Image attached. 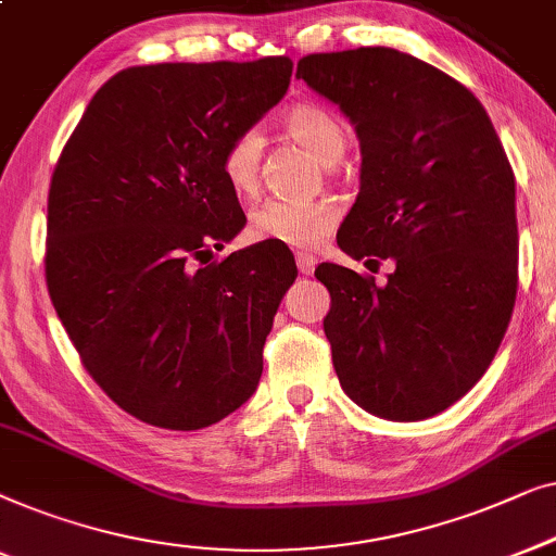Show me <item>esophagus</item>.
I'll list each match as a JSON object with an SVG mask.
<instances>
[{"mask_svg": "<svg viewBox=\"0 0 556 556\" xmlns=\"http://www.w3.org/2000/svg\"><path fill=\"white\" fill-rule=\"evenodd\" d=\"M294 262H296V269H300L302 275H312V269H315V264H317L315 256L307 254V252H296Z\"/></svg>", "mask_w": 556, "mask_h": 556, "instance_id": "obj_1", "label": "esophagus"}]
</instances>
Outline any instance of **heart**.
<instances>
[{"instance_id":"1","label":"heart","mask_w":556,"mask_h":556,"mask_svg":"<svg viewBox=\"0 0 556 556\" xmlns=\"http://www.w3.org/2000/svg\"><path fill=\"white\" fill-rule=\"evenodd\" d=\"M281 130L307 148L323 163H334L345 153L348 136L338 115L315 103H294L281 115ZM262 136L244 128L226 140L222 148V174L233 193L249 197L260 186ZM340 222V208L327 199L289 201L269 199L249 214V233L256 241L307 249L323 241Z\"/></svg>"}]
</instances>
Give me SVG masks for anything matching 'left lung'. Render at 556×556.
Here are the masks:
<instances>
[{
  "mask_svg": "<svg viewBox=\"0 0 556 556\" xmlns=\"http://www.w3.org/2000/svg\"><path fill=\"white\" fill-rule=\"evenodd\" d=\"M296 77L353 121L363 168L338 244L388 285L319 264L340 386L388 420L464 397L502 345L519 285L514 170L473 92L390 47L307 54Z\"/></svg>",
  "mask_w": 556,
  "mask_h": 556,
  "instance_id": "left-lung-1",
  "label": "left lung"
}]
</instances>
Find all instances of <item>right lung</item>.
Listing matches in <instances>:
<instances>
[{"instance_id":"right-lung-1","label":"right lung","mask_w":556,"mask_h":556,"mask_svg":"<svg viewBox=\"0 0 556 556\" xmlns=\"http://www.w3.org/2000/svg\"><path fill=\"white\" fill-rule=\"evenodd\" d=\"M289 77V58L121 70L54 166L50 300L90 378L148 426L199 431L260 386L294 256L277 241L211 256L247 224L222 148Z\"/></svg>"}]
</instances>
